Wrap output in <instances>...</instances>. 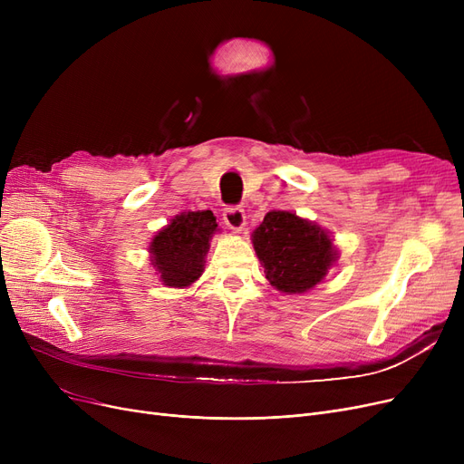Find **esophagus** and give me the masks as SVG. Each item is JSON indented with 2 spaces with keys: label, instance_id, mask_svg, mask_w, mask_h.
<instances>
[{
  "label": "esophagus",
  "instance_id": "esophagus-1",
  "mask_svg": "<svg viewBox=\"0 0 464 464\" xmlns=\"http://www.w3.org/2000/svg\"><path fill=\"white\" fill-rule=\"evenodd\" d=\"M224 219L227 227H231L233 231H240L242 227L246 226V214L240 207H229L224 210Z\"/></svg>",
  "mask_w": 464,
  "mask_h": 464
}]
</instances>
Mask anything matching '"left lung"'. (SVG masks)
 I'll use <instances>...</instances> for the list:
<instances>
[{
	"instance_id": "1",
	"label": "left lung",
	"mask_w": 464,
	"mask_h": 464,
	"mask_svg": "<svg viewBox=\"0 0 464 464\" xmlns=\"http://www.w3.org/2000/svg\"><path fill=\"white\" fill-rule=\"evenodd\" d=\"M252 242L265 278L289 295L318 285L338 257L327 231L287 210L266 212Z\"/></svg>"
}]
</instances>
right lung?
<instances>
[{
	"mask_svg": "<svg viewBox=\"0 0 464 464\" xmlns=\"http://www.w3.org/2000/svg\"><path fill=\"white\" fill-rule=\"evenodd\" d=\"M216 231L218 224L210 210L182 212L170 219L149 246L163 285L188 287L203 275L210 238Z\"/></svg>",
	"mask_w": 464,
	"mask_h": 464,
	"instance_id": "add662e5",
	"label": "right lung"
}]
</instances>
